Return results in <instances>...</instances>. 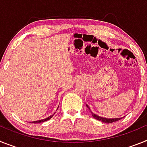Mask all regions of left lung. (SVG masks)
Returning <instances> with one entry per match:
<instances>
[{"mask_svg":"<svg viewBox=\"0 0 147 147\" xmlns=\"http://www.w3.org/2000/svg\"><path fill=\"white\" fill-rule=\"evenodd\" d=\"M86 106H87V107H88V108L90 110V107H88V105H86ZM91 113H92V115H93V117L94 118V119H97V120L100 121L104 122V123H107V124H110V123H113V122L117 121H119L120 119H122V118H117V119H107V118L101 117V116H99V115H96V114H94L93 113H92V112H91Z\"/></svg>","mask_w":147,"mask_h":147,"instance_id":"1","label":"left lung"}]
</instances>
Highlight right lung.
<instances>
[{"label": "right lung", "mask_w": 147, "mask_h": 147, "mask_svg": "<svg viewBox=\"0 0 147 147\" xmlns=\"http://www.w3.org/2000/svg\"><path fill=\"white\" fill-rule=\"evenodd\" d=\"M58 109V108H57ZM54 113L53 114V115H50L49 117L46 118V119H42V120H38V121H32V122H30V123H33V124H36V123H42V122H44V121H46L49 120V119H51V118L53 117V115H54Z\"/></svg>", "instance_id": "obj_1"}]
</instances>
